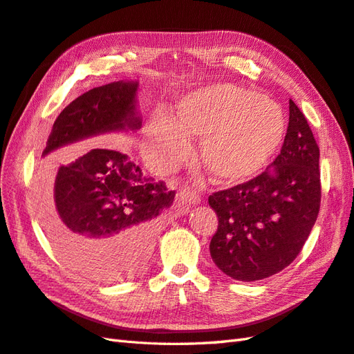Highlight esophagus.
Listing matches in <instances>:
<instances>
[{
    "label": "esophagus",
    "instance_id": "obj_1",
    "mask_svg": "<svg viewBox=\"0 0 354 354\" xmlns=\"http://www.w3.org/2000/svg\"><path fill=\"white\" fill-rule=\"evenodd\" d=\"M198 202H201V194H198V192H196V189H193L192 187H187V185L183 187L178 197V203L183 205V211H185L184 206L196 205Z\"/></svg>",
    "mask_w": 354,
    "mask_h": 354
}]
</instances>
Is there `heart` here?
Wrapping results in <instances>:
<instances>
[{
    "label": "heart",
    "instance_id": "obj_1",
    "mask_svg": "<svg viewBox=\"0 0 354 354\" xmlns=\"http://www.w3.org/2000/svg\"><path fill=\"white\" fill-rule=\"evenodd\" d=\"M286 120L277 103L256 91L214 84L180 97L174 111L143 125V152L153 165L171 169L201 139L198 161L216 184L239 185L256 178L281 148Z\"/></svg>",
    "mask_w": 354,
    "mask_h": 354
}]
</instances>
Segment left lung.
Listing matches in <instances>:
<instances>
[{"instance_id":"obj_1","label":"left lung","mask_w":354,"mask_h":354,"mask_svg":"<svg viewBox=\"0 0 354 354\" xmlns=\"http://www.w3.org/2000/svg\"><path fill=\"white\" fill-rule=\"evenodd\" d=\"M279 156L245 184L207 198L218 216L211 239L214 263L239 281L278 274L299 256L320 211V149L293 100Z\"/></svg>"}]
</instances>
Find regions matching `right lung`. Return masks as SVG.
Instances as JSON below:
<instances>
[{
	"mask_svg": "<svg viewBox=\"0 0 354 354\" xmlns=\"http://www.w3.org/2000/svg\"><path fill=\"white\" fill-rule=\"evenodd\" d=\"M138 84L113 82L73 100L53 122L43 156L89 136L140 127ZM175 192L142 176L116 149L97 148L61 166L44 216L50 241L68 266L91 278L115 281L143 268L160 227L158 215Z\"/></svg>",
	"mask_w": 354,
	"mask_h": 354,
	"instance_id": "right-lung-1",
	"label": "right lung"
}]
</instances>
